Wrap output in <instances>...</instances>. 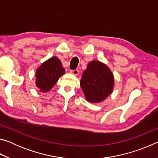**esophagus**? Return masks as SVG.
Wrapping results in <instances>:
<instances>
[{
  "mask_svg": "<svg viewBox=\"0 0 158 158\" xmlns=\"http://www.w3.org/2000/svg\"><path fill=\"white\" fill-rule=\"evenodd\" d=\"M70 72H71V73H72V74H74V75H75V76L78 75L79 73V70H78V69H73V70H71Z\"/></svg>",
  "mask_w": 158,
  "mask_h": 158,
  "instance_id": "1",
  "label": "esophagus"
}]
</instances>
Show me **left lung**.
Segmentation results:
<instances>
[{
    "label": "left lung",
    "mask_w": 158,
    "mask_h": 158,
    "mask_svg": "<svg viewBox=\"0 0 158 158\" xmlns=\"http://www.w3.org/2000/svg\"><path fill=\"white\" fill-rule=\"evenodd\" d=\"M114 85V76L111 70L98 60L89 63L80 81L85 99L93 103L105 100L111 93Z\"/></svg>",
    "instance_id": "8db88e82"
}]
</instances>
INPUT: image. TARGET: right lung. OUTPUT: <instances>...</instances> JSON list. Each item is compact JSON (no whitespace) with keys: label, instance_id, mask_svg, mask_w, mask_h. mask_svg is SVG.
Returning a JSON list of instances; mask_svg holds the SVG:
<instances>
[{"label":"right lung","instance_id":"obj_1","mask_svg":"<svg viewBox=\"0 0 158 158\" xmlns=\"http://www.w3.org/2000/svg\"><path fill=\"white\" fill-rule=\"evenodd\" d=\"M65 74L60 60L56 57H52L45 61L37 69L36 73V85L40 91L46 93L58 81V79Z\"/></svg>","mask_w":158,"mask_h":158}]
</instances>
